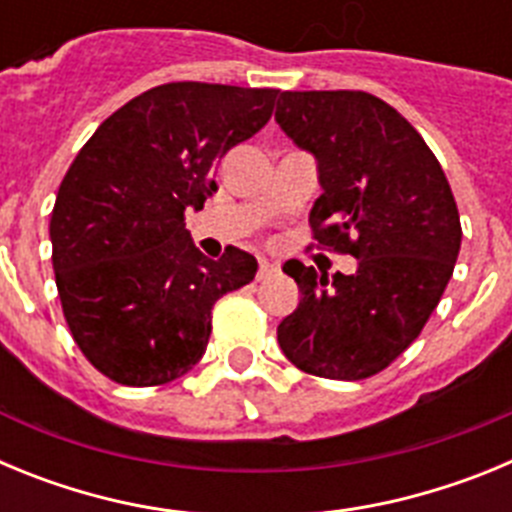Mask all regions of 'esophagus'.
I'll return each instance as SVG.
<instances>
[{"instance_id":"1","label":"esophagus","mask_w":512,"mask_h":512,"mask_svg":"<svg viewBox=\"0 0 512 512\" xmlns=\"http://www.w3.org/2000/svg\"><path fill=\"white\" fill-rule=\"evenodd\" d=\"M274 271H277V264H271V261L261 259V261H259V274H256V279H266V277H271V274H274Z\"/></svg>"}]
</instances>
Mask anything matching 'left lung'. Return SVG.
Instances as JSON below:
<instances>
[{
  "label": "left lung",
  "mask_w": 512,
  "mask_h": 512,
  "mask_svg": "<svg viewBox=\"0 0 512 512\" xmlns=\"http://www.w3.org/2000/svg\"><path fill=\"white\" fill-rule=\"evenodd\" d=\"M274 120L318 164L315 238L359 261L330 282L284 264L300 305L279 323V346L307 374L372 377L420 336L454 274V194L418 130L374 94L282 92Z\"/></svg>",
  "instance_id": "obj_1"
}]
</instances>
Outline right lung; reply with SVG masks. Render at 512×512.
I'll return each instance as SVG.
<instances>
[{
	"label": "right lung",
	"instance_id": "1",
	"mask_svg": "<svg viewBox=\"0 0 512 512\" xmlns=\"http://www.w3.org/2000/svg\"><path fill=\"white\" fill-rule=\"evenodd\" d=\"M279 89L174 81L94 130L56 192L53 271L76 346L104 377L153 387L202 359L210 312L259 269L207 259L184 228L217 192L220 158L269 122Z\"/></svg>",
	"mask_w": 512,
	"mask_h": 512
}]
</instances>
